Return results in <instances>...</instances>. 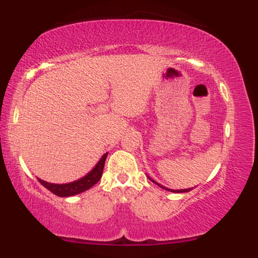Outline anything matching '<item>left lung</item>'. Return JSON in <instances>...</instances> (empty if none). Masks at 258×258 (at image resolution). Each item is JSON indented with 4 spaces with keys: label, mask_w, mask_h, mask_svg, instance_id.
I'll use <instances>...</instances> for the list:
<instances>
[{
    "label": "left lung",
    "mask_w": 258,
    "mask_h": 258,
    "mask_svg": "<svg viewBox=\"0 0 258 258\" xmlns=\"http://www.w3.org/2000/svg\"><path fill=\"white\" fill-rule=\"evenodd\" d=\"M149 179L152 180V182H154L155 183V184H158L160 188H162V189H165V190H168V191H173V193H186V191H189V190H191L190 188L189 189H177V190H173V189H168V188H166V186H164V185H161V184H159V183H156L155 180H153L152 178H150L149 177Z\"/></svg>",
    "instance_id": "1"
}]
</instances>
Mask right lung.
Segmentation results:
<instances>
[{"mask_svg": "<svg viewBox=\"0 0 258 258\" xmlns=\"http://www.w3.org/2000/svg\"><path fill=\"white\" fill-rule=\"evenodd\" d=\"M106 156H108V153L102 156V159L99 160L98 164L93 167V170H92L91 172H88L85 177L75 180V182L65 183V184H54V183L44 182V180L40 178H38V180H40L41 184L46 186L49 191H52L53 194L61 198L73 197V195L84 193V191L90 189L91 186H93L100 178H102L103 168H104Z\"/></svg>", "mask_w": 258, "mask_h": 258, "instance_id": "add662e5", "label": "right lung"}]
</instances>
